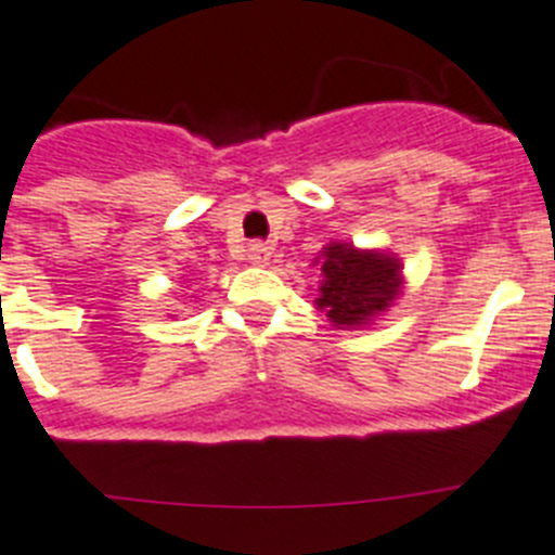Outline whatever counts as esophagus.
I'll list each match as a JSON object with an SVG mask.
<instances>
[{
  "mask_svg": "<svg viewBox=\"0 0 555 555\" xmlns=\"http://www.w3.org/2000/svg\"><path fill=\"white\" fill-rule=\"evenodd\" d=\"M248 259L254 264H268L270 262V248L264 242H250L248 245Z\"/></svg>",
  "mask_w": 555,
  "mask_h": 555,
  "instance_id": "34e87169",
  "label": "esophagus"
}]
</instances>
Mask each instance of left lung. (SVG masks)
Listing matches in <instances>:
<instances>
[{
  "instance_id": "left-lung-1",
  "label": "left lung",
  "mask_w": 555,
  "mask_h": 555,
  "mask_svg": "<svg viewBox=\"0 0 555 555\" xmlns=\"http://www.w3.org/2000/svg\"><path fill=\"white\" fill-rule=\"evenodd\" d=\"M324 282L315 305L327 310L333 324L361 327L392 305L400 291V264L386 254L356 250L352 245L324 248Z\"/></svg>"
}]
</instances>
